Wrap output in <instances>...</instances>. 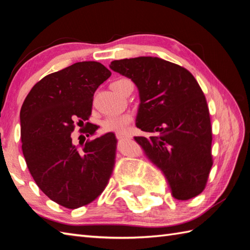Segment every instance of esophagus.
Masks as SVG:
<instances>
[{"mask_svg": "<svg viewBox=\"0 0 250 250\" xmlns=\"http://www.w3.org/2000/svg\"><path fill=\"white\" fill-rule=\"evenodd\" d=\"M116 136L118 140H125V139H130V135L126 133H116Z\"/></svg>", "mask_w": 250, "mask_h": 250, "instance_id": "obj_1", "label": "esophagus"}]
</instances>
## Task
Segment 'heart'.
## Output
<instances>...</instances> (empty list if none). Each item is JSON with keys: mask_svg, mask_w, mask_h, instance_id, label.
Wrapping results in <instances>:
<instances>
[{"mask_svg": "<svg viewBox=\"0 0 250 250\" xmlns=\"http://www.w3.org/2000/svg\"><path fill=\"white\" fill-rule=\"evenodd\" d=\"M130 83L131 82L129 79L121 78L111 83V88H113V90H115L117 93L124 94L126 89V86H128ZM132 121H133V115L131 113H124V114L111 115V116L105 117V118L102 120V122H101V125H102V128L105 132L124 133V132L128 130Z\"/></svg>", "mask_w": 250, "mask_h": 250, "instance_id": "heart-1", "label": "heart"}]
</instances>
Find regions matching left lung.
<instances>
[{
	"label": "left lung",
	"mask_w": 250,
	"mask_h": 250,
	"mask_svg": "<svg viewBox=\"0 0 250 250\" xmlns=\"http://www.w3.org/2000/svg\"><path fill=\"white\" fill-rule=\"evenodd\" d=\"M109 67L139 88L136 126L149 136L134 139L163 172L174 198L199 195L213 167V133L196 79L187 68L156 57L115 60Z\"/></svg>",
	"instance_id": "obj_1"
}]
</instances>
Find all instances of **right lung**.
I'll list each match as a JSON object with an SVG mask.
<instances>
[{
  "mask_svg": "<svg viewBox=\"0 0 250 250\" xmlns=\"http://www.w3.org/2000/svg\"><path fill=\"white\" fill-rule=\"evenodd\" d=\"M110 75L100 62L74 63L36 83L21 107L26 166L39 188L65 208L91 203L113 174L117 148L113 132L79 145L72 136L75 122L78 125L90 118L95 90ZM87 125L82 132L90 137L98 126Z\"/></svg>",
  "mask_w": 250,
  "mask_h": 250,
  "instance_id": "add662e5",
  "label": "right lung"
}]
</instances>
